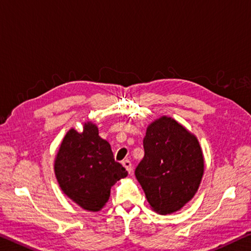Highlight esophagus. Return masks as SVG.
<instances>
[{
    "label": "esophagus",
    "instance_id": "esophagus-1",
    "mask_svg": "<svg viewBox=\"0 0 251 251\" xmlns=\"http://www.w3.org/2000/svg\"><path fill=\"white\" fill-rule=\"evenodd\" d=\"M123 165H124V168L127 170V172H128L129 174L132 173V171H133L132 162H130L129 160H124V161H123Z\"/></svg>",
    "mask_w": 251,
    "mask_h": 251
}]
</instances>
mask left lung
<instances>
[{"label":"left lung","mask_w":251,"mask_h":251,"mask_svg":"<svg viewBox=\"0 0 251 251\" xmlns=\"http://www.w3.org/2000/svg\"><path fill=\"white\" fill-rule=\"evenodd\" d=\"M144 157L135 176L149 203L161 214L180 210L194 197L204 161L197 137L173 118L163 116L147 127Z\"/></svg>","instance_id":"obj_1"}]
</instances>
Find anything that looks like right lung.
<instances>
[{
	"mask_svg": "<svg viewBox=\"0 0 251 251\" xmlns=\"http://www.w3.org/2000/svg\"><path fill=\"white\" fill-rule=\"evenodd\" d=\"M54 172L63 193L82 209L99 211L108 201L110 189L127 171L115 161L109 143L98 135L93 123L83 132L70 129L59 149Z\"/></svg>",
	"mask_w": 251,
	"mask_h": 251,
	"instance_id": "right-lung-1",
	"label": "right lung"
}]
</instances>
